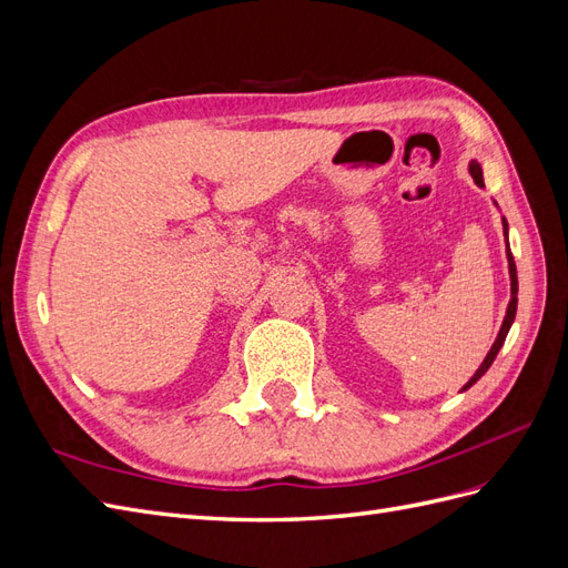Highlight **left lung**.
I'll return each instance as SVG.
<instances>
[{
    "mask_svg": "<svg viewBox=\"0 0 568 568\" xmlns=\"http://www.w3.org/2000/svg\"><path fill=\"white\" fill-rule=\"evenodd\" d=\"M469 173H471V178H474V182H476L478 186H484V173H480V165H478L476 161L469 163ZM503 227H505V236H507V220H505V217H503ZM507 261H509V280H511V298H509V305H507V315H505V320H503L500 334H497V338H495V343H493V348L488 351L486 359H484V363H480V367L476 369V374L471 376V379H469L467 384H464L462 390H467L469 386H474V384L480 379V376H484V374L488 372V367L493 365V359L497 357V353H500V348H503V343H505V338H507V332H509V326H511L514 317H517V291H519V282H517V265H514V255H511V251H509V244H507Z\"/></svg>",
    "mask_w": 568,
    "mask_h": 568,
    "instance_id": "8db88e82",
    "label": "left lung"
}]
</instances>
